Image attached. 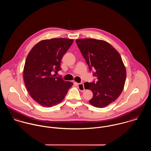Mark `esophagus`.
Wrapping results in <instances>:
<instances>
[{
    "label": "esophagus",
    "mask_w": 151,
    "mask_h": 151,
    "mask_svg": "<svg viewBox=\"0 0 151 151\" xmlns=\"http://www.w3.org/2000/svg\"><path fill=\"white\" fill-rule=\"evenodd\" d=\"M78 86L79 88V89L81 91H84L85 90V88H84V83H78Z\"/></svg>",
    "instance_id": "esophagus-1"
}]
</instances>
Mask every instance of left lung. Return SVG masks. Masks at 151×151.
<instances>
[{
    "label": "left lung",
    "instance_id": "1",
    "mask_svg": "<svg viewBox=\"0 0 151 151\" xmlns=\"http://www.w3.org/2000/svg\"><path fill=\"white\" fill-rule=\"evenodd\" d=\"M76 43L90 71L95 68L96 83H85L86 89L93 92L89 102L103 108L114 102L123 90L126 70L120 55L110 43L92 38L78 39Z\"/></svg>",
    "mask_w": 151,
    "mask_h": 151
}]
</instances>
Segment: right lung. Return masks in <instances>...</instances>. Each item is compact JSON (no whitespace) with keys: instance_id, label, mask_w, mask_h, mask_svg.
I'll list each match as a JSON object with an SVG mask.
<instances>
[{"instance_id":"add662e5","label":"right lung","mask_w":151,"mask_h":151,"mask_svg":"<svg viewBox=\"0 0 151 151\" xmlns=\"http://www.w3.org/2000/svg\"><path fill=\"white\" fill-rule=\"evenodd\" d=\"M73 40L53 38L42 40L29 52L23 71L25 85L32 98L45 108L60 103L73 83L55 77L60 63Z\"/></svg>"}]
</instances>
